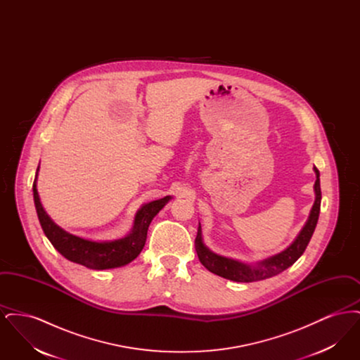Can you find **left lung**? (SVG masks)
Segmentation results:
<instances>
[{
	"instance_id": "8db88e82",
	"label": "left lung",
	"mask_w": 360,
	"mask_h": 360,
	"mask_svg": "<svg viewBox=\"0 0 360 360\" xmlns=\"http://www.w3.org/2000/svg\"><path fill=\"white\" fill-rule=\"evenodd\" d=\"M313 170L316 172L314 204L311 206L308 221L304 225L301 232L298 233L297 239L294 240L285 251H282L278 255L267 257V259L259 262L257 266H250V264H245L239 260L221 257V255L212 252L202 241V232H201V225H200L197 238H195V251H197L200 262L210 273L223 276L229 281H235V282H257V281L271 278L274 275L282 273L283 270L289 269L291 264H294V262L304 254L305 248L308 247L309 241L313 236L317 221H319L320 206H321L320 172L317 170V167H314Z\"/></svg>"
}]
</instances>
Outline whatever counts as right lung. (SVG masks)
<instances>
[{
	"instance_id": "add662e5",
	"label": "right lung",
	"mask_w": 360,
	"mask_h": 360,
	"mask_svg": "<svg viewBox=\"0 0 360 360\" xmlns=\"http://www.w3.org/2000/svg\"><path fill=\"white\" fill-rule=\"evenodd\" d=\"M37 172H39V167H37ZM36 179H37V172L34 176V186H32L34 207L47 239L51 241L55 250H58V252L62 254L66 259H69L70 262L82 264L91 270H106V269L121 267L137 257L146 244L147 231L153 219L172 198V195H166L160 200L151 201L141 206L137 210L131 233L127 235L125 238L112 240V241H93V240L82 239L79 236L71 235L52 221L51 217L46 213L44 207L40 202L39 193L36 188Z\"/></svg>"
}]
</instances>
